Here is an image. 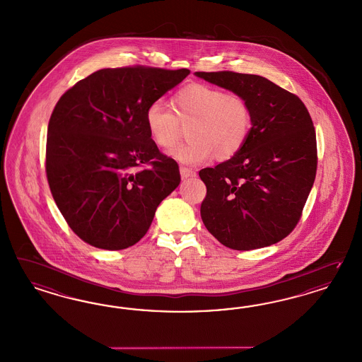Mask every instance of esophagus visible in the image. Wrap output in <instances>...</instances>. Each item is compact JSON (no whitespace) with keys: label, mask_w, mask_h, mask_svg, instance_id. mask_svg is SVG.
I'll use <instances>...</instances> for the list:
<instances>
[{"label":"esophagus","mask_w":362,"mask_h":362,"mask_svg":"<svg viewBox=\"0 0 362 362\" xmlns=\"http://www.w3.org/2000/svg\"><path fill=\"white\" fill-rule=\"evenodd\" d=\"M180 173H181L182 180H187V178H190V177H196V172L193 169H190V168H185V166L180 168Z\"/></svg>","instance_id":"esophagus-1"}]
</instances>
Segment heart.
<instances>
[{"instance_id": "1", "label": "heart", "mask_w": 362, "mask_h": 362, "mask_svg": "<svg viewBox=\"0 0 362 362\" xmlns=\"http://www.w3.org/2000/svg\"><path fill=\"white\" fill-rule=\"evenodd\" d=\"M172 103L175 116L156 101L146 107L144 124L153 144L168 149L178 139V121H193L187 133L192 141L168 152L175 161L187 165L213 158L225 161L244 148L252 129V112L244 97L206 83H190L175 93Z\"/></svg>"}]
</instances>
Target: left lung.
<instances>
[{
    "label": "left lung",
    "instance_id": "obj_1",
    "mask_svg": "<svg viewBox=\"0 0 362 362\" xmlns=\"http://www.w3.org/2000/svg\"><path fill=\"white\" fill-rule=\"evenodd\" d=\"M194 74L244 97L252 112L244 148L199 172L206 185L202 222L234 250L273 245L297 225L315 182L317 145L310 115L297 95L265 77L234 71Z\"/></svg>",
    "mask_w": 362,
    "mask_h": 362
}]
</instances>
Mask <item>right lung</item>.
Listing matches in <instances>:
<instances>
[{
    "instance_id": "obj_1",
    "label": "right lung",
    "mask_w": 362,
    "mask_h": 362,
    "mask_svg": "<svg viewBox=\"0 0 362 362\" xmlns=\"http://www.w3.org/2000/svg\"><path fill=\"white\" fill-rule=\"evenodd\" d=\"M189 73L97 70L59 98L47 127V182L71 230L89 245H134L180 185L178 165L153 144L144 115Z\"/></svg>"
}]
</instances>
